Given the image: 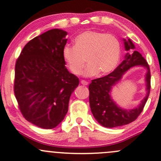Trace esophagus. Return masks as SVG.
Returning <instances> with one entry per match:
<instances>
[{"label":"esophagus","instance_id":"1","mask_svg":"<svg viewBox=\"0 0 161 161\" xmlns=\"http://www.w3.org/2000/svg\"><path fill=\"white\" fill-rule=\"evenodd\" d=\"M81 84L83 85H88V82H86V81H85V80H82L81 81Z\"/></svg>","mask_w":161,"mask_h":161}]
</instances>
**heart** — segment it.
I'll return each mask as SVG.
<instances>
[{"label": "heart", "instance_id": "b5f03b06", "mask_svg": "<svg viewBox=\"0 0 161 161\" xmlns=\"http://www.w3.org/2000/svg\"><path fill=\"white\" fill-rule=\"evenodd\" d=\"M63 58L74 75H80L86 59L87 66L83 76L91 77L107 75L119 64L121 57V44L112 34L87 30L74 39V47H64Z\"/></svg>", "mask_w": 161, "mask_h": 161}]
</instances>
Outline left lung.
<instances>
[{
	"label": "left lung",
	"mask_w": 161,
	"mask_h": 161,
	"mask_svg": "<svg viewBox=\"0 0 161 161\" xmlns=\"http://www.w3.org/2000/svg\"><path fill=\"white\" fill-rule=\"evenodd\" d=\"M123 40L127 53L121 64L112 73L102 78L93 79L89 85V102L91 112L96 120L106 128L118 127L135 121L143 111L150 93L151 74L147 62L139 52L135 50V44L130 38H123ZM137 66H143L147 70V94L137 107L130 109H123L113 100L111 91L130 68Z\"/></svg>",
	"instance_id": "left-lung-1"
}]
</instances>
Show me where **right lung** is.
I'll return each instance as SVG.
<instances>
[{
	"mask_svg": "<svg viewBox=\"0 0 161 161\" xmlns=\"http://www.w3.org/2000/svg\"><path fill=\"white\" fill-rule=\"evenodd\" d=\"M67 35L60 29L44 32L24 46L16 61L14 91L19 108L26 120L42 129L62 123L79 83L63 58Z\"/></svg>",
	"mask_w": 161,
	"mask_h": 161,
	"instance_id": "obj_1",
	"label": "right lung"
}]
</instances>
